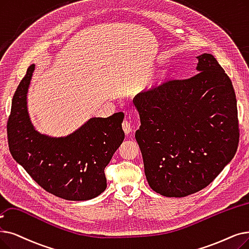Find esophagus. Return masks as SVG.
Returning a JSON list of instances; mask_svg holds the SVG:
<instances>
[{
    "label": "esophagus",
    "mask_w": 249,
    "mask_h": 249,
    "mask_svg": "<svg viewBox=\"0 0 249 249\" xmlns=\"http://www.w3.org/2000/svg\"><path fill=\"white\" fill-rule=\"evenodd\" d=\"M122 128H123V131L125 132V134H129L132 130V126L131 123L129 122L128 120H124L122 123Z\"/></svg>",
    "instance_id": "1"
}]
</instances>
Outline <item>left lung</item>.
<instances>
[{"label":"left lung","mask_w":249,"mask_h":249,"mask_svg":"<svg viewBox=\"0 0 249 249\" xmlns=\"http://www.w3.org/2000/svg\"><path fill=\"white\" fill-rule=\"evenodd\" d=\"M198 73L138 93L142 126L135 133L150 188L183 197L214 180L236 154L239 122L234 88L211 53Z\"/></svg>","instance_id":"left-lung-1"}]
</instances>
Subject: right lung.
Returning a JSON list of instances; mask_svg holds the SVG:
<instances>
[{
    "label": "right lung",
    "mask_w": 249,
    "mask_h": 249,
    "mask_svg": "<svg viewBox=\"0 0 249 249\" xmlns=\"http://www.w3.org/2000/svg\"><path fill=\"white\" fill-rule=\"evenodd\" d=\"M34 71L32 64L12 100L7 122L11 155L49 193L67 200L94 198L106 189L105 168L124 140V114L92 118L65 138L41 135L32 127L26 106Z\"/></svg>",
    "instance_id": "1"
}]
</instances>
